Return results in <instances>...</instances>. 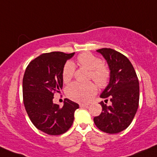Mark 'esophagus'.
<instances>
[{"mask_svg": "<svg viewBox=\"0 0 157 157\" xmlns=\"http://www.w3.org/2000/svg\"><path fill=\"white\" fill-rule=\"evenodd\" d=\"M89 106V104H80V107H86V106Z\"/></svg>", "mask_w": 157, "mask_h": 157, "instance_id": "34e87169", "label": "esophagus"}]
</instances>
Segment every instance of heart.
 Returning a JSON list of instances; mask_svg holds the SVG:
<instances>
[{"label": "heart", "instance_id": "obj_1", "mask_svg": "<svg viewBox=\"0 0 157 157\" xmlns=\"http://www.w3.org/2000/svg\"><path fill=\"white\" fill-rule=\"evenodd\" d=\"M79 64L90 71L92 80L101 87L106 86L109 80V71L102 64L100 58L90 53H82L77 57ZM75 66L72 62H67L63 70V80L68 82L75 74ZM96 92L94 84H82L73 82L66 88V94L68 98L77 102H85L88 101Z\"/></svg>", "mask_w": 157, "mask_h": 157}]
</instances>
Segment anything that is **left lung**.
Instances as JSON below:
<instances>
[{
	"label": "left lung",
	"instance_id": "8db88e82",
	"mask_svg": "<svg viewBox=\"0 0 157 157\" xmlns=\"http://www.w3.org/2000/svg\"><path fill=\"white\" fill-rule=\"evenodd\" d=\"M107 62L109 82L101 94L111 101L109 106L101 103L102 112L94 118L98 129L107 133L123 131L131 124L139 101V83L135 69L126 56L111 48L97 50Z\"/></svg>",
	"mask_w": 157,
	"mask_h": 157
}]
</instances>
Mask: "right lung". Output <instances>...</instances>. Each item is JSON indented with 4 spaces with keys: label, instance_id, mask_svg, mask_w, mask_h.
I'll return each mask as SVG.
<instances>
[{
    "label": "right lung",
    "instance_id": "add662e5",
    "mask_svg": "<svg viewBox=\"0 0 157 157\" xmlns=\"http://www.w3.org/2000/svg\"><path fill=\"white\" fill-rule=\"evenodd\" d=\"M75 53H43L29 63L23 77V101L27 115L38 130L48 135L64 133L71 127L77 103L65 98L63 107L53 104L63 88V70Z\"/></svg>",
    "mask_w": 157,
    "mask_h": 157
}]
</instances>
